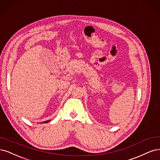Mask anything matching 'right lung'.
Segmentation results:
<instances>
[{
    "mask_svg": "<svg viewBox=\"0 0 160 160\" xmlns=\"http://www.w3.org/2000/svg\"><path fill=\"white\" fill-rule=\"evenodd\" d=\"M50 121V120H49ZM49 121H46V122H44V123H47V122H48Z\"/></svg>",
    "mask_w": 160,
    "mask_h": 160,
    "instance_id": "right-lung-1",
    "label": "right lung"
}]
</instances>
